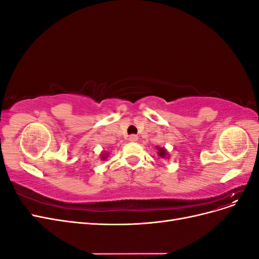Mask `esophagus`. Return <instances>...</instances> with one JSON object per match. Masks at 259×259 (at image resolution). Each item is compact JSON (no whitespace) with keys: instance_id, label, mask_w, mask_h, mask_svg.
<instances>
[{"instance_id":"34e87169","label":"esophagus","mask_w":259,"mask_h":259,"mask_svg":"<svg viewBox=\"0 0 259 259\" xmlns=\"http://www.w3.org/2000/svg\"><path fill=\"white\" fill-rule=\"evenodd\" d=\"M128 139H130V142H133V143H134V142H137L138 136L133 134V135H131V136H130V138H128Z\"/></svg>"}]
</instances>
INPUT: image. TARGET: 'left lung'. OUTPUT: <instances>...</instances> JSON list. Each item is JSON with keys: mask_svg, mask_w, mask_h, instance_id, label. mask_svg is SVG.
I'll return each mask as SVG.
<instances>
[{"mask_svg": "<svg viewBox=\"0 0 259 259\" xmlns=\"http://www.w3.org/2000/svg\"><path fill=\"white\" fill-rule=\"evenodd\" d=\"M158 150H159L158 154L161 156V158H164V156L166 155V151H165V149H164V148H159Z\"/></svg>", "mask_w": 259, "mask_h": 259, "instance_id": "left-lung-1", "label": "left lung"}]
</instances>
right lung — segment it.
Instances as JSON below:
<instances>
[{"label":"right lung","instance_id":"obj_1","mask_svg":"<svg viewBox=\"0 0 259 259\" xmlns=\"http://www.w3.org/2000/svg\"><path fill=\"white\" fill-rule=\"evenodd\" d=\"M106 158H107V156L104 154V155H103V159H106Z\"/></svg>","mask_w":259,"mask_h":259}]
</instances>
